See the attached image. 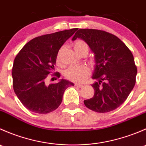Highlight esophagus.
<instances>
[{
	"instance_id": "1",
	"label": "esophagus",
	"mask_w": 146,
	"mask_h": 146,
	"mask_svg": "<svg viewBox=\"0 0 146 146\" xmlns=\"http://www.w3.org/2000/svg\"><path fill=\"white\" fill-rule=\"evenodd\" d=\"M75 86L78 87V88H82V86H83V85H82V84H78V83H76L75 84Z\"/></svg>"
}]
</instances>
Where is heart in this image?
Here are the masks:
<instances>
[{"instance_id":"heart-1","label":"heart","mask_w":146,"mask_h":146,"mask_svg":"<svg viewBox=\"0 0 146 146\" xmlns=\"http://www.w3.org/2000/svg\"><path fill=\"white\" fill-rule=\"evenodd\" d=\"M73 47L78 54H81L82 53H87L89 51V46L86 42L82 40H78L73 44ZM61 50L58 52L57 56V61L59 62L61 60ZM90 74V70L88 67L85 66H70L66 69L65 71V76L68 80L76 82H80L84 81L88 78Z\"/></svg>"}]
</instances>
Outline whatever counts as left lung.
Masks as SVG:
<instances>
[{
    "instance_id": "1",
    "label": "left lung",
    "mask_w": 146,
    "mask_h": 146,
    "mask_svg": "<svg viewBox=\"0 0 146 146\" xmlns=\"http://www.w3.org/2000/svg\"><path fill=\"white\" fill-rule=\"evenodd\" d=\"M85 41L95 54V69L92 84L95 94L84 100L90 110L109 112L127 99L136 83L137 68L132 53L115 35L102 30L80 29L72 40Z\"/></svg>"
}]
</instances>
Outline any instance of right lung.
<instances>
[{
	"label": "right lung",
	"mask_w": 146,
	"mask_h": 146,
	"mask_svg": "<svg viewBox=\"0 0 146 146\" xmlns=\"http://www.w3.org/2000/svg\"><path fill=\"white\" fill-rule=\"evenodd\" d=\"M77 28L42 35L27 42L16 56L12 76L15 93L29 111L47 114L61 104L66 89L73 82L64 79L46 85L47 75L54 69L60 48ZM59 77V73H56Z\"/></svg>",
	"instance_id": "right-lung-1"
}]
</instances>
